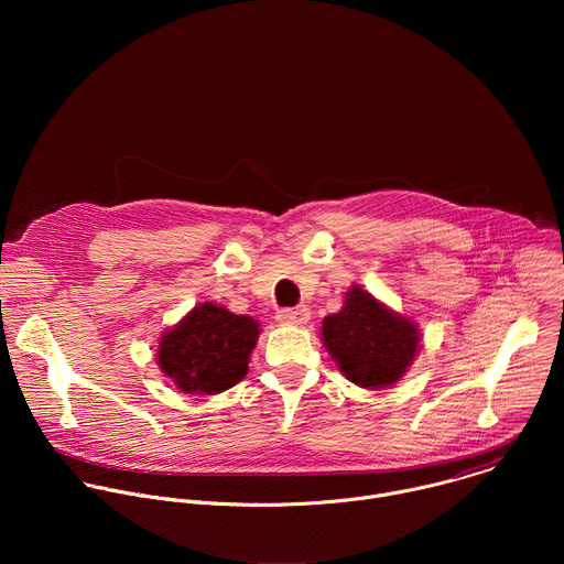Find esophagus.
Segmentation results:
<instances>
[{
  "label": "esophagus",
  "mask_w": 564,
  "mask_h": 564,
  "mask_svg": "<svg viewBox=\"0 0 564 564\" xmlns=\"http://www.w3.org/2000/svg\"><path fill=\"white\" fill-rule=\"evenodd\" d=\"M310 310L307 307H283L276 312V321L285 326H303L307 324Z\"/></svg>",
  "instance_id": "obj_1"
}]
</instances>
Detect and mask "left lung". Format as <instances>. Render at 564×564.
<instances>
[{
	"instance_id": "8db88e82",
	"label": "left lung",
	"mask_w": 564,
	"mask_h": 564,
	"mask_svg": "<svg viewBox=\"0 0 564 564\" xmlns=\"http://www.w3.org/2000/svg\"><path fill=\"white\" fill-rule=\"evenodd\" d=\"M321 341L341 375L368 390L397 383L422 348L415 321L394 312L359 285L346 292L339 312L324 318Z\"/></svg>"
}]
</instances>
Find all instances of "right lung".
I'll return each mask as SVG.
<instances>
[{
	"label": "right lung",
	"instance_id": "1",
	"mask_svg": "<svg viewBox=\"0 0 564 564\" xmlns=\"http://www.w3.org/2000/svg\"><path fill=\"white\" fill-rule=\"evenodd\" d=\"M259 321L205 301L158 337L155 364L185 394H218L248 375Z\"/></svg>",
	"mask_w": 564,
	"mask_h": 564
}]
</instances>
